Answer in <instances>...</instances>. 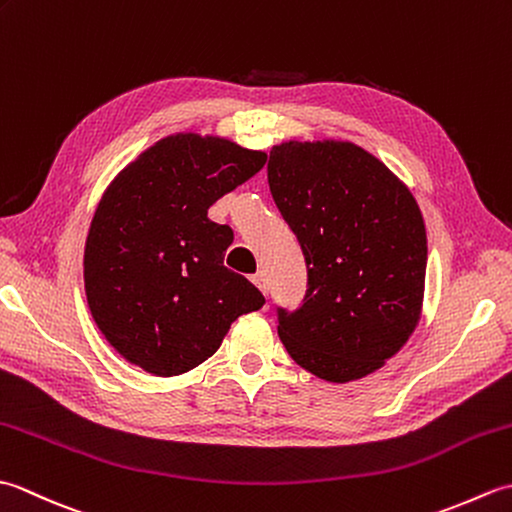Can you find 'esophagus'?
Instances as JSON below:
<instances>
[{"mask_svg": "<svg viewBox=\"0 0 512 512\" xmlns=\"http://www.w3.org/2000/svg\"><path fill=\"white\" fill-rule=\"evenodd\" d=\"M250 281H253V284H255L259 290H262L264 295H266V292H268V279H266V275H264V273H257V275H253V277H250Z\"/></svg>", "mask_w": 512, "mask_h": 512, "instance_id": "1", "label": "esophagus"}]
</instances>
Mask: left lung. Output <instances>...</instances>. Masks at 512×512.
<instances>
[{"mask_svg":"<svg viewBox=\"0 0 512 512\" xmlns=\"http://www.w3.org/2000/svg\"><path fill=\"white\" fill-rule=\"evenodd\" d=\"M268 184L308 268L301 308H277L292 361L330 383L383 367L416 330L427 231L411 191L343 140L275 145Z\"/></svg>","mask_w":512,"mask_h":512,"instance_id":"left-lung-1","label":"left lung"}]
</instances>
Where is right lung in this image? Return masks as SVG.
Segmentation results:
<instances>
[{"instance_id": "right-lung-1", "label": "right lung", "mask_w": 512, "mask_h": 512, "mask_svg": "<svg viewBox=\"0 0 512 512\" xmlns=\"http://www.w3.org/2000/svg\"><path fill=\"white\" fill-rule=\"evenodd\" d=\"M264 162V151L220 136L173 134L107 187L85 242V295L129 363L165 378L189 372L237 317L264 306L262 292L224 266L231 226L206 217Z\"/></svg>"}]
</instances>
